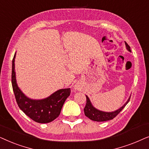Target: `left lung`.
<instances>
[{
  "instance_id": "1",
  "label": "left lung",
  "mask_w": 149,
  "mask_h": 149,
  "mask_svg": "<svg viewBox=\"0 0 149 149\" xmlns=\"http://www.w3.org/2000/svg\"><path fill=\"white\" fill-rule=\"evenodd\" d=\"M126 47L128 51L131 52L130 46L126 42ZM86 104L85 106V108H84V112L85 116L90 118L91 120H94V121H97V122H102V121H107V120H112L114 117H116L117 115L119 114L120 111L123 109L127 104H128V102H130V97L129 98V100L127 101V102L121 108L118 109V110L114 111V112H103V111H100L96 109L93 106L92 104H91L90 100L88 97V96L86 95Z\"/></svg>"
}]
</instances>
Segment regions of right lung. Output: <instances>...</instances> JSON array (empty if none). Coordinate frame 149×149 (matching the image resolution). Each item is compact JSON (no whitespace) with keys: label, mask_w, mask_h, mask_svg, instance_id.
<instances>
[{"label":"right lung","mask_w":149,"mask_h":149,"mask_svg":"<svg viewBox=\"0 0 149 149\" xmlns=\"http://www.w3.org/2000/svg\"><path fill=\"white\" fill-rule=\"evenodd\" d=\"M15 57V54L12 61L11 83L19 108L32 120L39 123H47L56 119L60 114L65 100L70 95L71 89H60L43 100H35L27 97L17 85Z\"/></svg>","instance_id":"1"}]
</instances>
